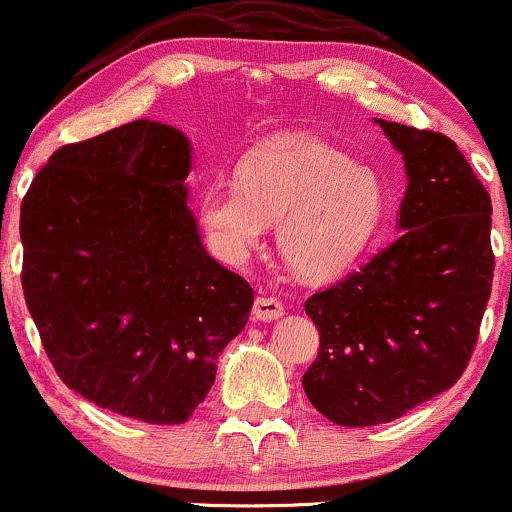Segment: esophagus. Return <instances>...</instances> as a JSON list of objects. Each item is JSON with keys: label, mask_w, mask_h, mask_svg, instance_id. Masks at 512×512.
<instances>
[{"label": "esophagus", "mask_w": 512, "mask_h": 512, "mask_svg": "<svg viewBox=\"0 0 512 512\" xmlns=\"http://www.w3.org/2000/svg\"><path fill=\"white\" fill-rule=\"evenodd\" d=\"M254 317L261 322H271V320H278L280 315L285 312V305L280 302L278 298H266V295H261V298L254 300Z\"/></svg>", "instance_id": "1"}]
</instances>
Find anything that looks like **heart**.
<instances>
[{"label":"heart","mask_w":512,"mask_h":512,"mask_svg":"<svg viewBox=\"0 0 512 512\" xmlns=\"http://www.w3.org/2000/svg\"><path fill=\"white\" fill-rule=\"evenodd\" d=\"M383 192L376 173L322 141H285L249 153L236 188L202 195L207 239L224 261L241 263L278 224V251L290 271L324 280L346 271L366 249Z\"/></svg>","instance_id":"heart-1"}]
</instances>
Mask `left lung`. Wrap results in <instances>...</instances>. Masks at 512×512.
<instances>
[{"label":"left lung","instance_id":"left-lung-1","mask_svg":"<svg viewBox=\"0 0 512 512\" xmlns=\"http://www.w3.org/2000/svg\"><path fill=\"white\" fill-rule=\"evenodd\" d=\"M403 153V234L305 312L320 351L307 398L342 427H371L452 388L469 366L491 298V197L449 136L383 122Z\"/></svg>","mask_w":512,"mask_h":512}]
</instances>
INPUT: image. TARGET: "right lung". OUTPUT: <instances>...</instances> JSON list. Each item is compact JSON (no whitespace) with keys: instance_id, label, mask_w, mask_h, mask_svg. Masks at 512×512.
Returning <instances> with one entry per match:
<instances>
[{"instance_id":"1","label":"right lung","mask_w":512,"mask_h":512,"mask_svg":"<svg viewBox=\"0 0 512 512\" xmlns=\"http://www.w3.org/2000/svg\"><path fill=\"white\" fill-rule=\"evenodd\" d=\"M188 173V139L139 119L60 146L21 202V288L60 381L151 425L188 420L254 305L207 256Z\"/></svg>"}]
</instances>
